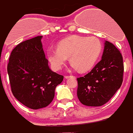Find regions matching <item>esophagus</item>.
<instances>
[{
  "mask_svg": "<svg viewBox=\"0 0 133 133\" xmlns=\"http://www.w3.org/2000/svg\"><path fill=\"white\" fill-rule=\"evenodd\" d=\"M70 77H72V78H75V77H74V76H68V75L65 76V79H69V78H70Z\"/></svg>",
  "mask_w": 133,
  "mask_h": 133,
  "instance_id": "1",
  "label": "esophagus"
}]
</instances>
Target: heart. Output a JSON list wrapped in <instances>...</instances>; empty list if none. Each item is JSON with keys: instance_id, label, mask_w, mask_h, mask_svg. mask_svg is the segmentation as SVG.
Here are the masks:
<instances>
[{"instance_id": "heart-1", "label": "heart", "mask_w": 133, "mask_h": 133, "mask_svg": "<svg viewBox=\"0 0 133 133\" xmlns=\"http://www.w3.org/2000/svg\"><path fill=\"white\" fill-rule=\"evenodd\" d=\"M101 51L102 43L97 37L72 36L61 41L57 49L48 50L47 56L55 70L62 68L70 57L74 68L85 72L95 65Z\"/></svg>"}]
</instances>
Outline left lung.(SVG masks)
<instances>
[{
  "label": "left lung",
  "instance_id": "obj_1",
  "mask_svg": "<svg viewBox=\"0 0 133 133\" xmlns=\"http://www.w3.org/2000/svg\"><path fill=\"white\" fill-rule=\"evenodd\" d=\"M123 57L117 48L105 41L101 60L84 77L77 78V97L82 104L101 106L107 103L123 82Z\"/></svg>",
  "mask_w": 133,
  "mask_h": 133
}]
</instances>
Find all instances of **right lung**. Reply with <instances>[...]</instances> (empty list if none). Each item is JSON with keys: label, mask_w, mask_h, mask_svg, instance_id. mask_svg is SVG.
I'll return each mask as SVG.
<instances>
[{"label": "right lung", "mask_w": 133, "mask_h": 133, "mask_svg": "<svg viewBox=\"0 0 133 133\" xmlns=\"http://www.w3.org/2000/svg\"><path fill=\"white\" fill-rule=\"evenodd\" d=\"M38 36L25 41L12 50L7 73L14 96L31 109L48 106L63 76L50 70Z\"/></svg>", "instance_id": "obj_1"}]
</instances>
